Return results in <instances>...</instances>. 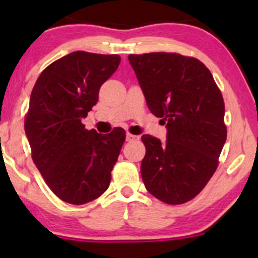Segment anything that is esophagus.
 <instances>
[{
	"label": "esophagus",
	"instance_id": "1",
	"mask_svg": "<svg viewBox=\"0 0 258 258\" xmlns=\"http://www.w3.org/2000/svg\"><path fill=\"white\" fill-rule=\"evenodd\" d=\"M139 137L138 136H135V135H131V133H127L126 135V141L127 142H133V141H138Z\"/></svg>",
	"mask_w": 258,
	"mask_h": 258
}]
</instances>
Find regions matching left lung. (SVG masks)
Instances as JSON below:
<instances>
[{"instance_id": "obj_1", "label": "left lung", "mask_w": 258, "mask_h": 258, "mask_svg": "<svg viewBox=\"0 0 258 258\" xmlns=\"http://www.w3.org/2000/svg\"><path fill=\"white\" fill-rule=\"evenodd\" d=\"M128 61L148 108L167 130L165 142L142 136L144 185L164 203L184 204L217 168L227 139L223 97L210 70L195 58L158 52L130 54Z\"/></svg>"}]
</instances>
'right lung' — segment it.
I'll return each mask as SVG.
<instances>
[{"instance_id":"1","label":"right lung","mask_w":258,"mask_h":258,"mask_svg":"<svg viewBox=\"0 0 258 258\" xmlns=\"http://www.w3.org/2000/svg\"><path fill=\"white\" fill-rule=\"evenodd\" d=\"M117 54L73 52L41 73L32 88L25 135L32 160L59 199L82 205L108 189L125 131L85 128L81 120L98 102L99 88L116 72Z\"/></svg>"}]
</instances>
